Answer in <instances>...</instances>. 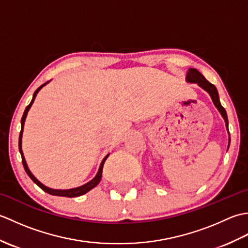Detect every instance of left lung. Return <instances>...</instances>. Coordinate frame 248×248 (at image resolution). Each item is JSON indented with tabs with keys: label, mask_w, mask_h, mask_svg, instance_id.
Wrapping results in <instances>:
<instances>
[{
	"label": "left lung",
	"mask_w": 248,
	"mask_h": 248,
	"mask_svg": "<svg viewBox=\"0 0 248 248\" xmlns=\"http://www.w3.org/2000/svg\"><path fill=\"white\" fill-rule=\"evenodd\" d=\"M186 82L188 83H197L198 85L202 87V89H204L210 96H211L212 101L215 105V108L218 109V112L220 113V115L223 116V118L225 120L226 124V128H227L228 134H229V129H228V117H227V113H226L225 108L222 107V104L219 102V97H218V93L217 89L215 87L213 84L210 83L209 81L205 80V78L200 73L197 69H194V68H189L187 73H186ZM230 145V134H229V144H228V148Z\"/></svg>",
	"instance_id": "left-lung-1"
}]
</instances>
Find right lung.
Masks as SVG:
<instances>
[{"label":"right lung","instance_id":"1","mask_svg":"<svg viewBox=\"0 0 248 248\" xmlns=\"http://www.w3.org/2000/svg\"><path fill=\"white\" fill-rule=\"evenodd\" d=\"M46 83H49V82H46ZM46 83L43 84V85L39 86L38 88L36 89V92H35L34 94H33V99H31V103L28 105V107H26V108H25V110H24V113H23V116H22V119H21V132H20V136H19V150H20L21 156H22V163H23L24 170H25L26 173H28V175H29V177L31 179V180H33V181L37 184V186H38L41 189H43V191L46 192L48 194L54 195V196H62V197H78V196H81V195L86 194L87 192L91 191L92 188H93L94 186H98V183L100 182V180H101V178H102V170H103L104 162H105V160L108 159V155L107 156H105L104 159L102 160L101 164H100V167H99V170H98V172H97V175H96V177H94V178L93 179V180H91L89 182L85 183V184H84V186H82L75 187V188H70V189H53V188L46 187V186H44L43 183L37 180V179L34 177L33 173H31V170H29L28 164H26V161H25V159H24L23 151H22V133H23V127H24V123H25L26 115H28V112H29V109L31 108V104L34 103V100H35V98H36V96H37V93H38V92L46 85Z\"/></svg>","mask_w":248,"mask_h":248}]
</instances>
